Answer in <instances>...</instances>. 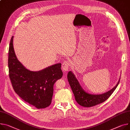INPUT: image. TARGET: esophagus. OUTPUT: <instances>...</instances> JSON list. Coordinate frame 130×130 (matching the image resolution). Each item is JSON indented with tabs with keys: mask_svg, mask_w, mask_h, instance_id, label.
Returning a JSON list of instances; mask_svg holds the SVG:
<instances>
[{
	"mask_svg": "<svg viewBox=\"0 0 130 130\" xmlns=\"http://www.w3.org/2000/svg\"><path fill=\"white\" fill-rule=\"evenodd\" d=\"M70 68V62L68 60L63 61L62 63V69L63 71H67Z\"/></svg>",
	"mask_w": 130,
	"mask_h": 130,
	"instance_id": "34e87169",
	"label": "esophagus"
}]
</instances>
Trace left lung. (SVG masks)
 Returning <instances> with one entry per match:
<instances>
[{
	"label": "left lung",
	"mask_w": 130,
	"mask_h": 130,
	"mask_svg": "<svg viewBox=\"0 0 130 130\" xmlns=\"http://www.w3.org/2000/svg\"><path fill=\"white\" fill-rule=\"evenodd\" d=\"M67 77L74 94L75 101L79 105L87 108L96 106L106 101L115 91L120 82L119 81L116 86L108 92L103 94L94 95L89 94L84 90L71 71L68 72Z\"/></svg>",
	"instance_id": "obj_1"
}]
</instances>
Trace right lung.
Instances as JSON below:
<instances>
[{
	"label": "right lung",
	"instance_id": "right-lung-1",
	"mask_svg": "<svg viewBox=\"0 0 130 130\" xmlns=\"http://www.w3.org/2000/svg\"><path fill=\"white\" fill-rule=\"evenodd\" d=\"M11 37L9 48V75L15 92L24 101L37 109L52 103L54 85L63 73L57 63L39 71H31L20 62L15 54Z\"/></svg>",
	"mask_w": 130,
	"mask_h": 130
}]
</instances>
